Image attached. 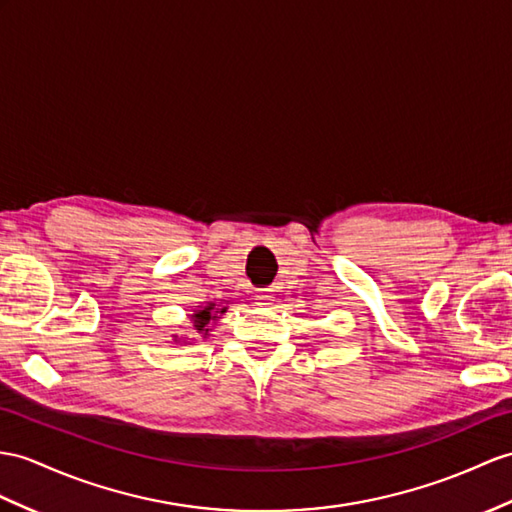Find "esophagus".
<instances>
[{
    "instance_id": "esophagus-1",
    "label": "esophagus",
    "mask_w": 512,
    "mask_h": 512,
    "mask_svg": "<svg viewBox=\"0 0 512 512\" xmlns=\"http://www.w3.org/2000/svg\"><path fill=\"white\" fill-rule=\"evenodd\" d=\"M256 299L260 304H269L273 299V289H258L256 291Z\"/></svg>"
}]
</instances>
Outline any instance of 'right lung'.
<instances>
[{
  "label": "right lung",
  "instance_id": "add662e5",
  "mask_svg": "<svg viewBox=\"0 0 512 512\" xmlns=\"http://www.w3.org/2000/svg\"><path fill=\"white\" fill-rule=\"evenodd\" d=\"M213 308H215V304H210V306H206V308H202V310H197V313L193 315V326H195V330L208 332V323L217 319L213 313H226V308H219V310H213Z\"/></svg>",
  "mask_w": 512,
  "mask_h": 512
}]
</instances>
